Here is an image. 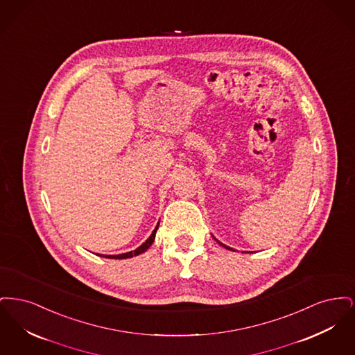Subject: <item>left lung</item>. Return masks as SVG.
Instances as JSON below:
<instances>
[{"label": "left lung", "instance_id": "8db88e82", "mask_svg": "<svg viewBox=\"0 0 355 355\" xmlns=\"http://www.w3.org/2000/svg\"><path fill=\"white\" fill-rule=\"evenodd\" d=\"M216 241H217V242H218V243H220V246H223V248H226V249H227V250H233V249H232V248H229V246H226V245H223V243H220V241H218V239H216ZM233 252H234V250H233Z\"/></svg>", "mask_w": 355, "mask_h": 355}]
</instances>
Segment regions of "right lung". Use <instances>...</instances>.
Wrapping results in <instances>:
<instances>
[{
	"label": "right lung",
	"instance_id": "obj_1",
	"mask_svg": "<svg viewBox=\"0 0 355 355\" xmlns=\"http://www.w3.org/2000/svg\"><path fill=\"white\" fill-rule=\"evenodd\" d=\"M158 226H159V222L157 223V226H155V229L153 230L152 234L150 236L139 246V248H137L133 252H129V253H123L119 254V255H101V257H105V258H114V259H123V258H132V257H135V255H138V254L144 253V252H146L150 246H152L153 242H154V238H155V233H157V229H158Z\"/></svg>",
	"mask_w": 355,
	"mask_h": 355
}]
</instances>
